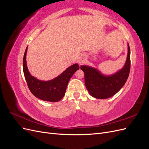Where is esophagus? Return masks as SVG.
Instances as JSON below:
<instances>
[{
    "mask_svg": "<svg viewBox=\"0 0 149 149\" xmlns=\"http://www.w3.org/2000/svg\"><path fill=\"white\" fill-rule=\"evenodd\" d=\"M85 60H86L85 58H84V57H83V56H82V57H81V58H79V59L78 60V63H79L81 65V64L83 63H84Z\"/></svg>",
    "mask_w": 149,
    "mask_h": 149,
    "instance_id": "1",
    "label": "esophagus"
}]
</instances>
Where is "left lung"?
<instances>
[{
	"label": "left lung",
	"instance_id": "8db88e82",
	"mask_svg": "<svg viewBox=\"0 0 149 149\" xmlns=\"http://www.w3.org/2000/svg\"><path fill=\"white\" fill-rule=\"evenodd\" d=\"M127 60L123 68L113 74L104 75L95 68L81 66L84 73V83L91 96L96 99H107L112 97L123 87L127 81L130 68V52L127 44Z\"/></svg>",
	"mask_w": 149,
	"mask_h": 149
}]
</instances>
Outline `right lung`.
Listing matches in <instances>:
<instances>
[{
    "label": "right lung",
    "instance_id": "add662e5",
    "mask_svg": "<svg viewBox=\"0 0 149 149\" xmlns=\"http://www.w3.org/2000/svg\"><path fill=\"white\" fill-rule=\"evenodd\" d=\"M28 47L26 48L23 60V70L26 83L31 93L37 98L45 101L58 102L63 97L68 84L72 76L79 70L75 63L68 67L57 77L49 81L39 80L31 76L28 70L26 55Z\"/></svg>",
    "mask_w": 149,
    "mask_h": 149
}]
</instances>
